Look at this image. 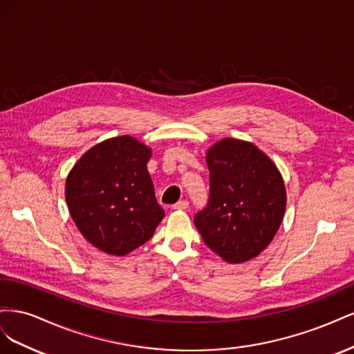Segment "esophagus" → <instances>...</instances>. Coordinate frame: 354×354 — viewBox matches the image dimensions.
Listing matches in <instances>:
<instances>
[{
    "label": "esophagus",
    "instance_id": "34e87169",
    "mask_svg": "<svg viewBox=\"0 0 354 354\" xmlns=\"http://www.w3.org/2000/svg\"><path fill=\"white\" fill-rule=\"evenodd\" d=\"M189 208V202L187 201H180L174 205V209H187Z\"/></svg>",
    "mask_w": 354,
    "mask_h": 354
}]
</instances>
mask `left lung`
I'll list each match as a JSON object with an SVG mask.
<instances>
[{"mask_svg": "<svg viewBox=\"0 0 354 354\" xmlns=\"http://www.w3.org/2000/svg\"><path fill=\"white\" fill-rule=\"evenodd\" d=\"M209 198L195 226L209 250L232 264L267 248L286 207L283 178L273 160L250 142L223 138L207 152Z\"/></svg>", "mask_w": 354, "mask_h": 354, "instance_id": "1", "label": "left lung"}]
</instances>
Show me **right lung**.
Here are the masks:
<instances>
[{
  "instance_id": "add662e5",
  "label": "right lung",
  "mask_w": 354,
  "mask_h": 354,
  "mask_svg": "<svg viewBox=\"0 0 354 354\" xmlns=\"http://www.w3.org/2000/svg\"><path fill=\"white\" fill-rule=\"evenodd\" d=\"M152 151L131 136L93 146L73 165L65 196L73 223L95 248L127 255L165 217L147 171Z\"/></svg>"
}]
</instances>
